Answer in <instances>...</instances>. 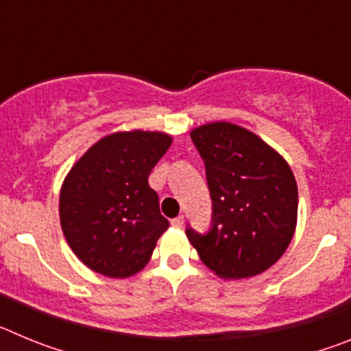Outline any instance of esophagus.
<instances>
[{"instance_id":"esophagus-1","label":"esophagus","mask_w":351,"mask_h":351,"mask_svg":"<svg viewBox=\"0 0 351 351\" xmlns=\"http://www.w3.org/2000/svg\"><path fill=\"white\" fill-rule=\"evenodd\" d=\"M170 223H172V226H178V228H181V226H184V216H178V218H173Z\"/></svg>"}]
</instances>
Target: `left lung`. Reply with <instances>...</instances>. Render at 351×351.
Segmentation results:
<instances>
[{
  "instance_id": "obj_1",
  "label": "left lung",
  "mask_w": 351,
  "mask_h": 351,
  "mask_svg": "<svg viewBox=\"0 0 351 351\" xmlns=\"http://www.w3.org/2000/svg\"><path fill=\"white\" fill-rule=\"evenodd\" d=\"M190 135L206 163L213 200L210 230H186L191 246L223 280L267 271L295 232L299 193L290 165L258 135L226 121Z\"/></svg>"
}]
</instances>
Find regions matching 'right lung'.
Instances as JSON below:
<instances>
[{"label": "right lung", "instance_id": "add662e5", "mask_svg": "<svg viewBox=\"0 0 351 351\" xmlns=\"http://www.w3.org/2000/svg\"><path fill=\"white\" fill-rule=\"evenodd\" d=\"M161 132H117L100 138L64 178L61 228L68 246L91 271L130 278L147 265L169 228L149 173L169 151Z\"/></svg>", "mask_w": 351, "mask_h": 351}]
</instances>
